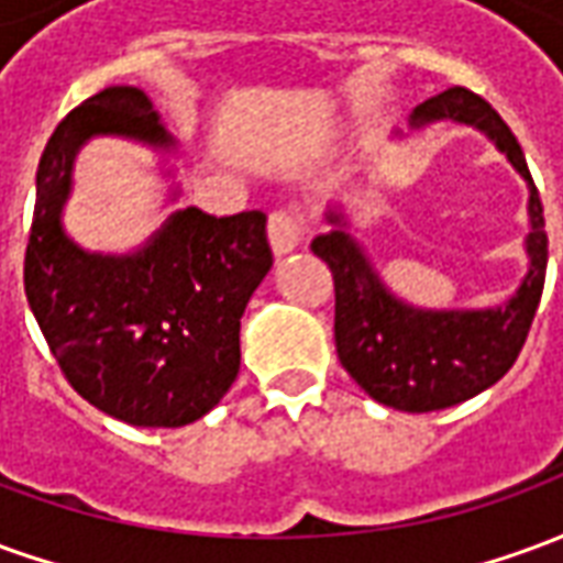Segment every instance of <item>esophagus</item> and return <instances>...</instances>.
Masks as SVG:
<instances>
[{
    "label": "esophagus",
    "mask_w": 563,
    "mask_h": 563,
    "mask_svg": "<svg viewBox=\"0 0 563 563\" xmlns=\"http://www.w3.org/2000/svg\"><path fill=\"white\" fill-rule=\"evenodd\" d=\"M301 234H305V225H301V220L295 217L292 210H274L268 217V238L277 256L292 253L295 246L301 244Z\"/></svg>",
    "instance_id": "34e87169"
}]
</instances>
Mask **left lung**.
Returning <instances> with one entry per match:
<instances>
[{
  "mask_svg": "<svg viewBox=\"0 0 563 563\" xmlns=\"http://www.w3.org/2000/svg\"><path fill=\"white\" fill-rule=\"evenodd\" d=\"M455 120L476 126L507 153L512 168L528 180L531 232L528 274L507 305L488 310H422L404 305L383 286L377 271L350 234L343 217L331 210L334 229L313 238L310 250L334 277V343L346 374L374 398L404 413H431L467 401L507 374L519 358L540 305L549 262L543 201L531 180L519 141L483 96L449 87L413 111L410 126Z\"/></svg>",
  "mask_w": 563,
  "mask_h": 563,
  "instance_id": "8db88e82",
  "label": "left lung"
}]
</instances>
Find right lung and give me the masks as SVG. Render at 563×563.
Here are the masks:
<instances>
[{"mask_svg": "<svg viewBox=\"0 0 563 563\" xmlns=\"http://www.w3.org/2000/svg\"><path fill=\"white\" fill-rule=\"evenodd\" d=\"M92 135L174 147L139 87H108L56 126L35 174L23 286L71 389L139 428H180L213 410L241 367V317L274 265L268 217L186 208L129 256L80 250L63 232L75 153Z\"/></svg>", "mask_w": 563, "mask_h": 563, "instance_id": "add662e5", "label": "right lung"}]
</instances>
